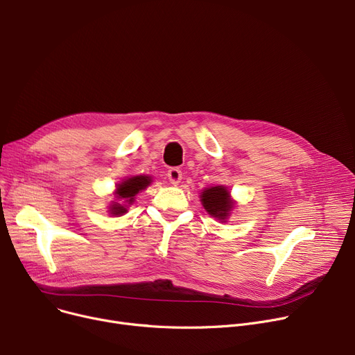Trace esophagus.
<instances>
[{
    "label": "esophagus",
    "mask_w": 355,
    "mask_h": 355,
    "mask_svg": "<svg viewBox=\"0 0 355 355\" xmlns=\"http://www.w3.org/2000/svg\"><path fill=\"white\" fill-rule=\"evenodd\" d=\"M167 175H168L170 182L174 184V185L180 184L181 180H182V173H181V170H178V168H171V170H168V174H167Z\"/></svg>",
    "instance_id": "esophagus-1"
}]
</instances>
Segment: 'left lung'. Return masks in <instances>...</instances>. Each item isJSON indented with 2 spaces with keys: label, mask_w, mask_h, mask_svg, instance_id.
I'll return each instance as SVG.
<instances>
[{
  "label": "left lung",
  "mask_w": 355,
  "mask_h": 355,
  "mask_svg": "<svg viewBox=\"0 0 355 355\" xmlns=\"http://www.w3.org/2000/svg\"><path fill=\"white\" fill-rule=\"evenodd\" d=\"M200 201L204 209L211 217L217 218L220 223H227L231 211L235 207V201L231 198L230 190L225 185H212L200 193Z\"/></svg>",
  "instance_id": "left-lung-1"
}]
</instances>
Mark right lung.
Listing matches in <instances>:
<instances>
[{
  "label": "right lung",
  "mask_w": 355,
  "mask_h": 355,
  "mask_svg": "<svg viewBox=\"0 0 355 355\" xmlns=\"http://www.w3.org/2000/svg\"><path fill=\"white\" fill-rule=\"evenodd\" d=\"M153 182L150 175H132L115 185L114 197L115 201H111L108 205V212L112 217H121L128 211V207L134 204L135 196Z\"/></svg>",
  "instance_id": "right-lung-1"
}]
</instances>
